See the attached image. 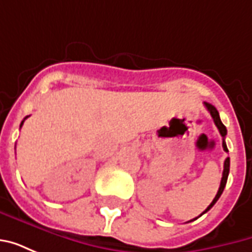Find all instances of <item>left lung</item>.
<instances>
[{
	"label": "left lung",
	"mask_w": 252,
	"mask_h": 252,
	"mask_svg": "<svg viewBox=\"0 0 252 252\" xmlns=\"http://www.w3.org/2000/svg\"><path fill=\"white\" fill-rule=\"evenodd\" d=\"M204 105H205V108L208 109V112L211 113L212 119H213V121H215V124H216L217 129H219V132H220V135L222 136V148H224V151L227 153L228 148H227V144H225V135H227V128H225V126L222 124L221 120H220V116H219V112H217V109L213 106L212 104H208V102H204ZM228 174H229V158H227L225 160H224V170H222V178H221V182H220V188H219V190H217V194L216 197L213 198V201L211 202V205L206 208L205 211L201 213L200 216H202L204 213H206V212L211 209L212 206L215 205L217 202V200L220 198V195L222 194V190H224V188H225V185H227V180H228ZM198 216V217H200ZM197 219V217H195ZM195 219H193V220H195ZM193 220H190V221H193Z\"/></svg>",
	"instance_id": "obj_1"
}]
</instances>
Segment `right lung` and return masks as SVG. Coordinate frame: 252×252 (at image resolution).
I'll return each mask as SVG.
<instances>
[{
	"label": "right lung",
	"instance_id": "1",
	"mask_svg": "<svg viewBox=\"0 0 252 252\" xmlns=\"http://www.w3.org/2000/svg\"><path fill=\"white\" fill-rule=\"evenodd\" d=\"M27 117H28V116H27ZM27 117H25V119H27ZM25 119H24V120H23V121H21V124H20V128H21V126H23V124H24Z\"/></svg>",
	"mask_w": 252,
	"mask_h": 252
}]
</instances>
